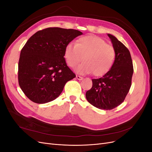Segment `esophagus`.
I'll return each mask as SVG.
<instances>
[{"mask_svg": "<svg viewBox=\"0 0 152 152\" xmlns=\"http://www.w3.org/2000/svg\"><path fill=\"white\" fill-rule=\"evenodd\" d=\"M76 78H77V79L79 80H81L83 79V77H82L79 76V75H77V76H76Z\"/></svg>", "mask_w": 152, "mask_h": 152, "instance_id": "34e87169", "label": "esophagus"}]
</instances>
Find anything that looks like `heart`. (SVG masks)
I'll return each mask as SVG.
<instances>
[{
    "mask_svg": "<svg viewBox=\"0 0 152 152\" xmlns=\"http://www.w3.org/2000/svg\"><path fill=\"white\" fill-rule=\"evenodd\" d=\"M64 57L71 68L76 66L82 59L84 62L77 67V73H93V75L98 77L105 75L112 68L115 59V51L103 39L87 35L77 39L75 44H68L65 48Z\"/></svg>",
    "mask_w": 152,
    "mask_h": 152,
    "instance_id": "obj_1",
    "label": "heart"
}]
</instances>
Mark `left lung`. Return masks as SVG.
<instances>
[{
    "label": "left lung",
    "mask_w": 152,
    "mask_h": 152,
    "mask_svg": "<svg viewBox=\"0 0 152 152\" xmlns=\"http://www.w3.org/2000/svg\"><path fill=\"white\" fill-rule=\"evenodd\" d=\"M115 51V59L110 70L102 77L92 79L93 86L86 97L94 107L112 110L125 99L131 86L133 65L129 50L115 37L108 34Z\"/></svg>",
    "instance_id": "obj_1"
}]
</instances>
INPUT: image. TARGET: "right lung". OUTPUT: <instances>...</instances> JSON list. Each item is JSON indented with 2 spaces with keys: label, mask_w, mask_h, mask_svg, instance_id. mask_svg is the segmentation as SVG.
Wrapping results in <instances>:
<instances>
[{
  "label": "right lung",
  "mask_w": 152,
  "mask_h": 152,
  "mask_svg": "<svg viewBox=\"0 0 152 152\" xmlns=\"http://www.w3.org/2000/svg\"><path fill=\"white\" fill-rule=\"evenodd\" d=\"M81 31L53 27L38 31L21 50L18 82L26 97L43 104L62 93L65 84L76 77L64 58L66 45Z\"/></svg>",
  "instance_id": "1"
}]
</instances>
